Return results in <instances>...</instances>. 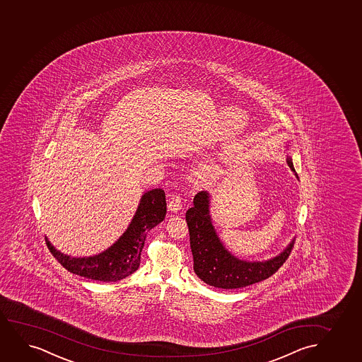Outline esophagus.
I'll return each mask as SVG.
<instances>
[{"mask_svg":"<svg viewBox=\"0 0 362 362\" xmlns=\"http://www.w3.org/2000/svg\"><path fill=\"white\" fill-rule=\"evenodd\" d=\"M182 209V197L179 194L170 195V202H168V210L170 212H178Z\"/></svg>","mask_w":362,"mask_h":362,"instance_id":"esophagus-1","label":"esophagus"}]
</instances>
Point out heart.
Masks as SVG:
<instances>
[{"mask_svg": "<svg viewBox=\"0 0 362 362\" xmlns=\"http://www.w3.org/2000/svg\"><path fill=\"white\" fill-rule=\"evenodd\" d=\"M219 165L216 162H210L202 165L200 172H199V177L202 180H211L214 179L216 175H218Z\"/></svg>", "mask_w": 362, "mask_h": 362, "instance_id": "1", "label": "heart"}]
</instances>
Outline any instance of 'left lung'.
<instances>
[{"instance_id": "obj_1", "label": "left lung", "mask_w": 362, "mask_h": 362, "mask_svg": "<svg viewBox=\"0 0 362 362\" xmlns=\"http://www.w3.org/2000/svg\"><path fill=\"white\" fill-rule=\"evenodd\" d=\"M288 165L295 173L291 157ZM298 177V175L295 173ZM210 197L206 192H197L194 206L187 211L194 271L206 284L221 289H238L264 281L273 276L286 262L294 247L291 241L286 250L264 262H247L234 257L219 240L210 216Z\"/></svg>"}]
</instances>
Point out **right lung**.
Returning <instances> with one entry per match:
<instances>
[{
	"instance_id": "right-lung-1",
	"label": "right lung",
	"mask_w": 362,
	"mask_h": 362,
	"mask_svg": "<svg viewBox=\"0 0 362 362\" xmlns=\"http://www.w3.org/2000/svg\"><path fill=\"white\" fill-rule=\"evenodd\" d=\"M165 195L162 189L145 192L128 229L113 245L93 257H71L56 250L46 239L49 252L67 269L81 277L98 281H117L134 273L146 234L165 219Z\"/></svg>"
}]
</instances>
